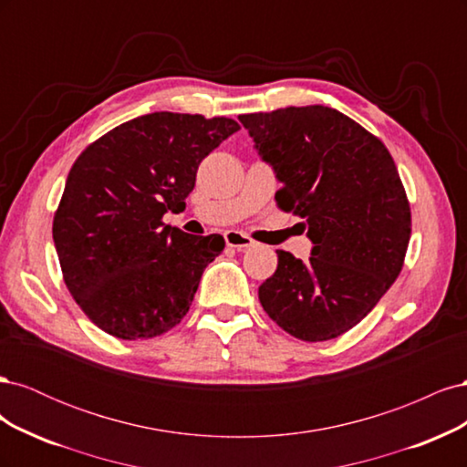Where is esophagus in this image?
Instances as JSON below:
<instances>
[{
    "label": "esophagus",
    "instance_id": "1",
    "mask_svg": "<svg viewBox=\"0 0 467 467\" xmlns=\"http://www.w3.org/2000/svg\"><path fill=\"white\" fill-rule=\"evenodd\" d=\"M223 237H225V245L234 247V249H237V251H244V249H247V247L255 245V242H253V239H251L249 235H245V234H242V232H235V230L225 232Z\"/></svg>",
    "mask_w": 467,
    "mask_h": 467
}]
</instances>
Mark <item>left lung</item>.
I'll use <instances>...</instances> for the list:
<instances>
[{
  "instance_id": "8db88e82",
  "label": "left lung",
  "mask_w": 467,
  "mask_h": 467,
  "mask_svg": "<svg viewBox=\"0 0 467 467\" xmlns=\"http://www.w3.org/2000/svg\"><path fill=\"white\" fill-rule=\"evenodd\" d=\"M261 158L275 167L280 210L306 220L309 261L278 249L259 286L265 312L307 343L355 327L400 276L411 208L379 138L323 105L239 115Z\"/></svg>"
}]
</instances>
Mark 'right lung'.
Here are the masks:
<instances>
[{
    "label": "right lung",
    "instance_id": "add662e5",
    "mask_svg": "<svg viewBox=\"0 0 467 467\" xmlns=\"http://www.w3.org/2000/svg\"><path fill=\"white\" fill-rule=\"evenodd\" d=\"M239 130L232 119L151 112L95 140L69 169L52 237L64 282L99 329L136 341L187 316L218 234L163 223L185 208L206 155Z\"/></svg>",
    "mask_w": 467,
    "mask_h": 467
}]
</instances>
